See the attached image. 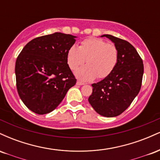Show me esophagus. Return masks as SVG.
<instances>
[{"mask_svg":"<svg viewBox=\"0 0 160 160\" xmlns=\"http://www.w3.org/2000/svg\"><path fill=\"white\" fill-rule=\"evenodd\" d=\"M84 84H85L84 82L80 81V80H78V81H77V85L78 86H82V85H84Z\"/></svg>","mask_w":160,"mask_h":160,"instance_id":"1","label":"esophagus"}]
</instances>
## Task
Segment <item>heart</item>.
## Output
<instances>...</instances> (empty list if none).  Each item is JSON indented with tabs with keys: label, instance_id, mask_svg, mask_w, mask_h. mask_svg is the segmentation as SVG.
<instances>
[{
	"label": "heart",
	"instance_id": "heart-1",
	"mask_svg": "<svg viewBox=\"0 0 160 160\" xmlns=\"http://www.w3.org/2000/svg\"><path fill=\"white\" fill-rule=\"evenodd\" d=\"M86 62L84 67L75 71V75L82 81L96 78H106L113 71L118 61V50L115 45L98 38H89L81 42L79 47L72 46L67 52V63L74 71Z\"/></svg>",
	"mask_w": 160,
	"mask_h": 160
}]
</instances>
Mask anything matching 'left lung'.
<instances>
[{"instance_id": "8db88e82", "label": "left lung", "mask_w": 160, "mask_h": 160, "mask_svg": "<svg viewBox=\"0 0 160 160\" xmlns=\"http://www.w3.org/2000/svg\"><path fill=\"white\" fill-rule=\"evenodd\" d=\"M101 37H106L114 43L118 50V61L108 77L92 84V93L88 100L98 114L113 117L126 111L138 94L144 65L136 49L128 41L111 34Z\"/></svg>"}]
</instances>
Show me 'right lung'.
Here are the masks:
<instances>
[{
    "label": "right lung",
    "instance_id": "right-lung-1",
    "mask_svg": "<svg viewBox=\"0 0 160 160\" xmlns=\"http://www.w3.org/2000/svg\"><path fill=\"white\" fill-rule=\"evenodd\" d=\"M77 37L56 32L25 46L16 62V87L29 110L38 114L58 107L77 80L67 63V52Z\"/></svg>",
    "mask_w": 160,
    "mask_h": 160
}]
</instances>
